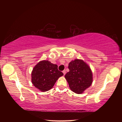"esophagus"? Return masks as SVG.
I'll list each match as a JSON object with an SVG mask.
<instances>
[{
  "mask_svg": "<svg viewBox=\"0 0 122 122\" xmlns=\"http://www.w3.org/2000/svg\"><path fill=\"white\" fill-rule=\"evenodd\" d=\"M62 72H63V73L64 76V75H65V74H66V70H63V71H62Z\"/></svg>",
  "mask_w": 122,
  "mask_h": 122,
  "instance_id": "obj_1",
  "label": "esophagus"
}]
</instances>
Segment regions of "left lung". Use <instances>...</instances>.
I'll return each instance as SVG.
<instances>
[{
  "mask_svg": "<svg viewBox=\"0 0 122 122\" xmlns=\"http://www.w3.org/2000/svg\"><path fill=\"white\" fill-rule=\"evenodd\" d=\"M69 72L65 76L69 87L73 92L81 94L91 85L93 75L89 66L82 60L76 59L69 64Z\"/></svg>",
  "mask_w": 122,
  "mask_h": 122,
  "instance_id": "obj_1",
  "label": "left lung"
}]
</instances>
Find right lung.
<instances>
[{
	"instance_id": "add662e5",
	"label": "right lung",
	"mask_w": 122,
	"mask_h": 122,
	"mask_svg": "<svg viewBox=\"0 0 122 122\" xmlns=\"http://www.w3.org/2000/svg\"><path fill=\"white\" fill-rule=\"evenodd\" d=\"M63 73L58 69V66L48 60L41 61L33 68L31 73L33 85L42 92L50 90Z\"/></svg>"
}]
</instances>
